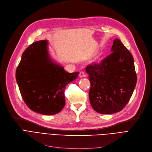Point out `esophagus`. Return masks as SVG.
<instances>
[{"label": "esophagus", "mask_w": 152, "mask_h": 152, "mask_svg": "<svg viewBox=\"0 0 152 152\" xmlns=\"http://www.w3.org/2000/svg\"><path fill=\"white\" fill-rule=\"evenodd\" d=\"M79 77H84L86 75H85V73H84L83 71H80V72H79Z\"/></svg>", "instance_id": "esophagus-1"}]
</instances>
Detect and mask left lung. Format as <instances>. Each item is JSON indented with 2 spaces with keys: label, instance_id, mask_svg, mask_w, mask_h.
Here are the masks:
<instances>
[{
  "label": "left lung",
  "instance_id": "1",
  "mask_svg": "<svg viewBox=\"0 0 152 152\" xmlns=\"http://www.w3.org/2000/svg\"><path fill=\"white\" fill-rule=\"evenodd\" d=\"M111 53L86 68L91 88L89 97L94 110L100 114L121 111L129 101L137 83L132 55L118 39Z\"/></svg>",
  "mask_w": 152,
  "mask_h": 152
}]
</instances>
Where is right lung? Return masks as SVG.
Masks as SVG:
<instances>
[{"mask_svg": "<svg viewBox=\"0 0 152 152\" xmlns=\"http://www.w3.org/2000/svg\"><path fill=\"white\" fill-rule=\"evenodd\" d=\"M50 58L48 41H36L22 54L16 71V80L26 105L37 113L52 115L65 105L66 86L77 77Z\"/></svg>", "mask_w": 152, "mask_h": 152, "instance_id": "obj_1", "label": "right lung"}]
</instances>
